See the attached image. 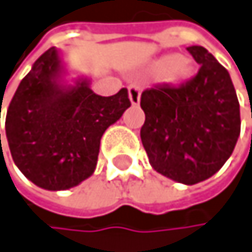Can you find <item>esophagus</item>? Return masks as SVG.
I'll return each mask as SVG.
<instances>
[{
  "mask_svg": "<svg viewBox=\"0 0 252 252\" xmlns=\"http://www.w3.org/2000/svg\"><path fill=\"white\" fill-rule=\"evenodd\" d=\"M128 98L131 105H139L140 102V88L137 84H131L128 88Z\"/></svg>",
  "mask_w": 252,
  "mask_h": 252,
  "instance_id": "1",
  "label": "esophagus"
}]
</instances>
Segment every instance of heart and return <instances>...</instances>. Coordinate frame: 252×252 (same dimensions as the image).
<instances>
[{
  "label": "heart",
  "mask_w": 252,
  "mask_h": 252,
  "mask_svg": "<svg viewBox=\"0 0 252 252\" xmlns=\"http://www.w3.org/2000/svg\"><path fill=\"white\" fill-rule=\"evenodd\" d=\"M150 67L154 74H161V80L169 84H181L188 81L193 74L190 60L177 54H164L156 59Z\"/></svg>",
  "instance_id": "b5f03b06"
}]
</instances>
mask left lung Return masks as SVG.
Returning a JSON list of instances; mask_svg holds the SVG:
<instances>
[{"label":"left lung","mask_w":252,"mask_h":252,"mask_svg":"<svg viewBox=\"0 0 252 252\" xmlns=\"http://www.w3.org/2000/svg\"><path fill=\"white\" fill-rule=\"evenodd\" d=\"M198 74L178 88L145 91L140 139L151 166L186 186L215 175L240 134V109L228 71L204 46H188Z\"/></svg>","instance_id":"left-lung-1"}]
</instances>
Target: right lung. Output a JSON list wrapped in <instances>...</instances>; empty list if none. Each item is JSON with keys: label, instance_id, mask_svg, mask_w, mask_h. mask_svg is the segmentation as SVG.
Returning a JSON list of instances; mask_svg holds the SVG:
<instances>
[{"label": "right lung", "instance_id": "right-lung-1", "mask_svg": "<svg viewBox=\"0 0 252 252\" xmlns=\"http://www.w3.org/2000/svg\"><path fill=\"white\" fill-rule=\"evenodd\" d=\"M67 77L60 51L50 48L19 83L5 116L15 164L46 190H66L89 178L104 131L131 105L125 88L101 96L91 89V77Z\"/></svg>", "mask_w": 252, "mask_h": 252}]
</instances>
